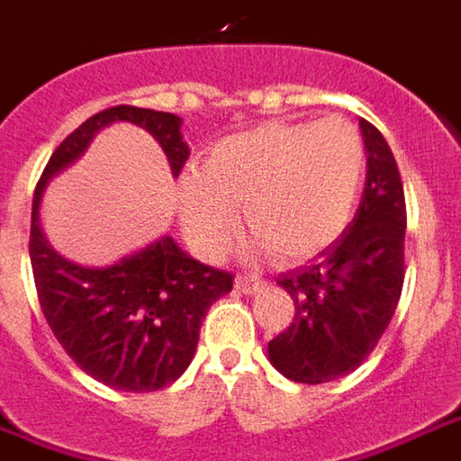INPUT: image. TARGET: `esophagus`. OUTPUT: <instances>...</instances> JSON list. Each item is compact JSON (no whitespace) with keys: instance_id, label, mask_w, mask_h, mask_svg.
<instances>
[{"instance_id":"obj_1","label":"esophagus","mask_w":461,"mask_h":461,"mask_svg":"<svg viewBox=\"0 0 461 461\" xmlns=\"http://www.w3.org/2000/svg\"><path fill=\"white\" fill-rule=\"evenodd\" d=\"M262 285H265V280L258 278V276H237V288L242 294H255V291H260Z\"/></svg>"}]
</instances>
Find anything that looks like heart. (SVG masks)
Wrapping results in <instances>:
<instances>
[{
    "label": "heart",
    "mask_w": 461,
    "mask_h": 461,
    "mask_svg": "<svg viewBox=\"0 0 461 461\" xmlns=\"http://www.w3.org/2000/svg\"><path fill=\"white\" fill-rule=\"evenodd\" d=\"M367 167L357 124L331 114L319 122H270L227 137L201 170L178 183L181 219L206 252H224L245 206L252 249L303 260L347 230Z\"/></svg>",
    "instance_id": "b5f03b06"
}]
</instances>
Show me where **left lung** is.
<instances>
[{
  "label": "left lung",
  "instance_id": "1",
  "mask_svg": "<svg viewBox=\"0 0 461 461\" xmlns=\"http://www.w3.org/2000/svg\"><path fill=\"white\" fill-rule=\"evenodd\" d=\"M367 178L352 224L316 260L278 278L294 298V321L267 344L270 362L303 385L357 370L385 334L405 278V196L401 170L380 130L359 120Z\"/></svg>",
  "mask_w": 461,
  "mask_h": 461
}]
</instances>
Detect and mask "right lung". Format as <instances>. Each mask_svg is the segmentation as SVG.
<instances>
[{
  "label": "right lung",
  "mask_w": 461,
  "mask_h": 461,
  "mask_svg": "<svg viewBox=\"0 0 461 461\" xmlns=\"http://www.w3.org/2000/svg\"><path fill=\"white\" fill-rule=\"evenodd\" d=\"M112 122L145 127L166 150L173 176L185 166L188 145L176 114L120 104L88 117L58 145L35 185L30 262L45 321L68 357L109 388L152 393L185 373L201 321L216 298L230 294L234 276L188 258L170 237L96 270L73 265L48 245L41 230L45 183L71 166Z\"/></svg>",
  "instance_id": "obj_1"
}]
</instances>
